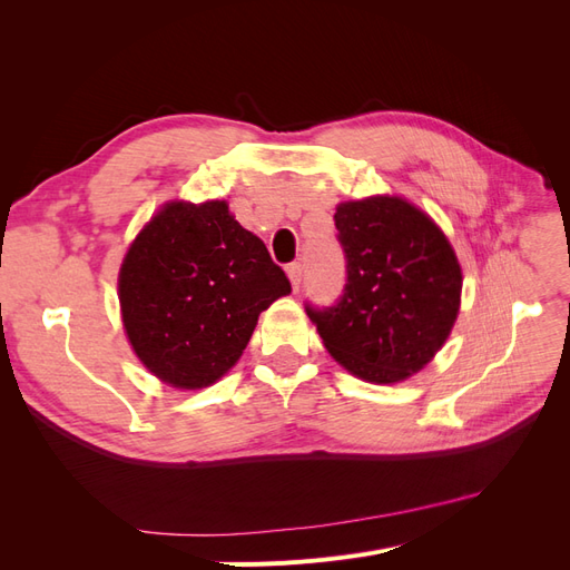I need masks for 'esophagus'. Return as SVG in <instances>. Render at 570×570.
<instances>
[{
    "instance_id": "34e87169",
    "label": "esophagus",
    "mask_w": 570,
    "mask_h": 570,
    "mask_svg": "<svg viewBox=\"0 0 570 570\" xmlns=\"http://www.w3.org/2000/svg\"><path fill=\"white\" fill-rule=\"evenodd\" d=\"M287 275H289V283H292V289H299V285H302V278H304V264H299V262H295V264H289L287 266Z\"/></svg>"
}]
</instances>
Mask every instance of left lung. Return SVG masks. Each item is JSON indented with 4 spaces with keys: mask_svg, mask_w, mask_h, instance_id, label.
<instances>
[{
    "mask_svg": "<svg viewBox=\"0 0 570 570\" xmlns=\"http://www.w3.org/2000/svg\"><path fill=\"white\" fill-rule=\"evenodd\" d=\"M342 295L306 302L325 350L368 383H400L442 347L459 314L461 266L433 218L400 197L337 206Z\"/></svg>",
    "mask_w": 570,
    "mask_h": 570,
    "instance_id": "1",
    "label": "left lung"
}]
</instances>
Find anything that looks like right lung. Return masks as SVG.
<instances>
[{
  "instance_id": "obj_1",
  "label": "right lung",
  "mask_w": 570,
  "mask_h": 570,
  "mask_svg": "<svg viewBox=\"0 0 570 570\" xmlns=\"http://www.w3.org/2000/svg\"><path fill=\"white\" fill-rule=\"evenodd\" d=\"M292 287L226 202H170L135 237L118 275L124 325L142 364L174 387L216 383L258 314Z\"/></svg>"
}]
</instances>
